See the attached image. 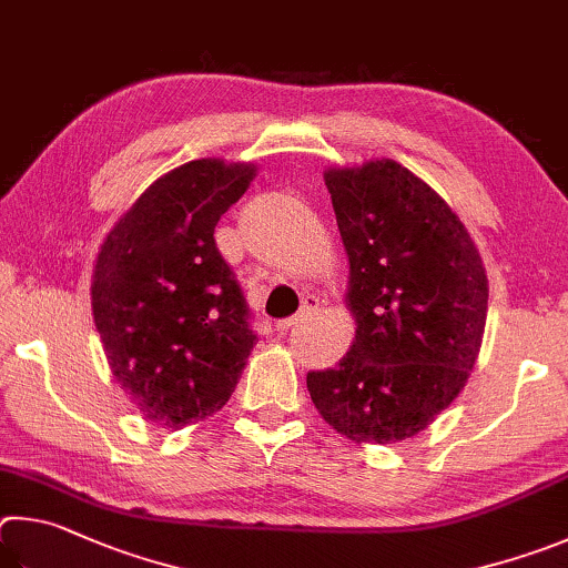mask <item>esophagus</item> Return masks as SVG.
<instances>
[{
  "label": "esophagus",
  "instance_id": "esophagus-1",
  "mask_svg": "<svg viewBox=\"0 0 568 568\" xmlns=\"http://www.w3.org/2000/svg\"><path fill=\"white\" fill-rule=\"evenodd\" d=\"M320 310V300H316V296H304V304H302V310H300V314L296 316H292V320H284V322H278L276 324V332H290L292 326H300V324H304L306 320H310V316Z\"/></svg>",
  "mask_w": 568,
  "mask_h": 568
}]
</instances>
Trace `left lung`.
<instances>
[{"instance_id": "left-lung-1", "label": "left lung", "mask_w": 568, "mask_h": 568, "mask_svg": "<svg viewBox=\"0 0 568 568\" xmlns=\"http://www.w3.org/2000/svg\"><path fill=\"white\" fill-rule=\"evenodd\" d=\"M324 182L349 256L356 336L334 369L306 374V389L346 439H412L474 369L489 310L486 268L452 206L394 159L326 169Z\"/></svg>"}]
</instances>
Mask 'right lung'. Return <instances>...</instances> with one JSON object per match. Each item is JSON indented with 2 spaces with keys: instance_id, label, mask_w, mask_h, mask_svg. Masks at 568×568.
<instances>
[{
  "instance_id": "1",
  "label": "right lung",
  "mask_w": 568,
  "mask_h": 568,
  "mask_svg": "<svg viewBox=\"0 0 568 568\" xmlns=\"http://www.w3.org/2000/svg\"><path fill=\"white\" fill-rule=\"evenodd\" d=\"M254 164L194 159L159 176L99 248L97 332L116 384L144 419L179 429L222 409L256 334L214 226Z\"/></svg>"
}]
</instances>
